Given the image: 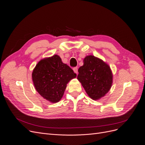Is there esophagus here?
Wrapping results in <instances>:
<instances>
[{
    "instance_id": "esophagus-1",
    "label": "esophagus",
    "mask_w": 145,
    "mask_h": 145,
    "mask_svg": "<svg viewBox=\"0 0 145 145\" xmlns=\"http://www.w3.org/2000/svg\"><path fill=\"white\" fill-rule=\"evenodd\" d=\"M73 71H74V72L75 73H76V74H78V67H74L73 69Z\"/></svg>"
}]
</instances>
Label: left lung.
<instances>
[{"instance_id":"obj_1","label":"left lung","mask_w":145,"mask_h":145,"mask_svg":"<svg viewBox=\"0 0 145 145\" xmlns=\"http://www.w3.org/2000/svg\"><path fill=\"white\" fill-rule=\"evenodd\" d=\"M78 72L77 79L91 99L98 100L109 92L113 74L110 66L101 59L92 55L86 56Z\"/></svg>"}]
</instances>
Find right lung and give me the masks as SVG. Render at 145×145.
Masks as SVG:
<instances>
[{"mask_svg":"<svg viewBox=\"0 0 145 145\" xmlns=\"http://www.w3.org/2000/svg\"><path fill=\"white\" fill-rule=\"evenodd\" d=\"M31 76L35 89L42 97L57 103L63 97L68 82L75 78L76 74L55 54L37 63Z\"/></svg>","mask_w":145,"mask_h":145,"instance_id":"1","label":"right lung"}]
</instances>
